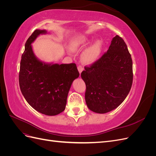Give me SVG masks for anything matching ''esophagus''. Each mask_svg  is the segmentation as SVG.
Here are the masks:
<instances>
[{
  "label": "esophagus",
  "mask_w": 156,
  "mask_h": 156,
  "mask_svg": "<svg viewBox=\"0 0 156 156\" xmlns=\"http://www.w3.org/2000/svg\"><path fill=\"white\" fill-rule=\"evenodd\" d=\"M77 69H78V71H79V72L80 73V74L81 73V72H83V69H84V68H83V67H82L81 66H79L77 67Z\"/></svg>",
  "instance_id": "1"
}]
</instances>
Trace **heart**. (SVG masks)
Here are the masks:
<instances>
[{"label": "heart", "mask_w": 156, "mask_h": 156, "mask_svg": "<svg viewBox=\"0 0 156 156\" xmlns=\"http://www.w3.org/2000/svg\"><path fill=\"white\" fill-rule=\"evenodd\" d=\"M92 39L86 36L80 35L75 37L70 42L69 48L71 51L79 52L83 50L91 43ZM101 52V44L100 41H97L88 46L84 50L81 55L82 62L87 65H91L95 63L98 60Z\"/></svg>", "instance_id": "b5f03b06"}]
</instances>
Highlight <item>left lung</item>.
I'll use <instances>...</instances> for the list:
<instances>
[{
    "label": "left lung",
    "instance_id": "obj_1",
    "mask_svg": "<svg viewBox=\"0 0 156 156\" xmlns=\"http://www.w3.org/2000/svg\"><path fill=\"white\" fill-rule=\"evenodd\" d=\"M81 76L86 84L85 101L92 111L103 114L124 101L133 83V63L124 40L116 35L106 53Z\"/></svg>",
    "mask_w": 156,
    "mask_h": 156
}]
</instances>
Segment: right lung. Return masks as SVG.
<instances>
[{
  "mask_svg": "<svg viewBox=\"0 0 156 156\" xmlns=\"http://www.w3.org/2000/svg\"><path fill=\"white\" fill-rule=\"evenodd\" d=\"M46 30L37 29L29 37L21 56L19 82L22 94L36 111L55 116L64 111L72 83L79 76L76 64L47 63L36 57L32 44Z\"/></svg>",
  "mask_w": 156,
  "mask_h": 156,
  "instance_id": "right-lung-1",
  "label": "right lung"
}]
</instances>
